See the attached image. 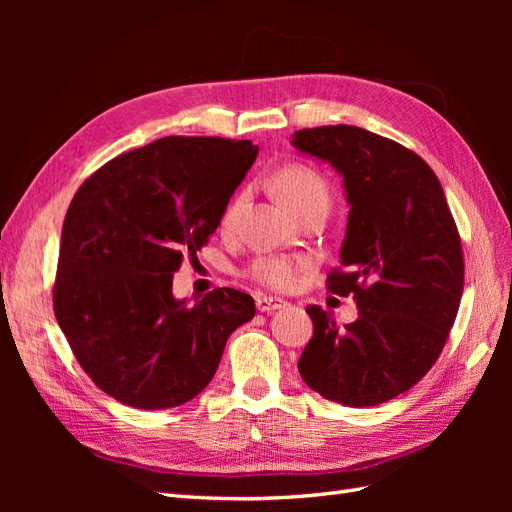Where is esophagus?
<instances>
[{"instance_id": "34e87169", "label": "esophagus", "mask_w": 512, "mask_h": 512, "mask_svg": "<svg viewBox=\"0 0 512 512\" xmlns=\"http://www.w3.org/2000/svg\"><path fill=\"white\" fill-rule=\"evenodd\" d=\"M256 307H258V312L271 314V312H275V309L286 307V301L284 299H277V297H258L256 299Z\"/></svg>"}]
</instances>
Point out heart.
<instances>
[{
	"label": "heart",
	"instance_id": "1",
	"mask_svg": "<svg viewBox=\"0 0 512 512\" xmlns=\"http://www.w3.org/2000/svg\"><path fill=\"white\" fill-rule=\"evenodd\" d=\"M275 190L294 213L309 205H327L331 203V188L327 179L318 173L316 168L307 164H288L280 173L275 175ZM243 203V196L230 200L222 215V226L228 228L235 222L239 207ZM305 269V262L292 256L282 254H265L256 256L245 269V275L254 280L256 284L265 286L269 290H290L297 284L301 271Z\"/></svg>",
	"mask_w": 512,
	"mask_h": 512
}]
</instances>
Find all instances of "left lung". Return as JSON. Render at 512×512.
<instances>
[{
  "instance_id": "left-lung-1",
  "label": "left lung",
  "mask_w": 512,
  "mask_h": 512,
  "mask_svg": "<svg viewBox=\"0 0 512 512\" xmlns=\"http://www.w3.org/2000/svg\"><path fill=\"white\" fill-rule=\"evenodd\" d=\"M292 143L344 175L348 228L327 290L359 307L337 329L307 305L314 337L299 374L337 404H384L427 374L453 329L463 292L457 224L436 173L391 138L339 123L299 130Z\"/></svg>"
}]
</instances>
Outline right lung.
Masks as SVG:
<instances>
[{
    "mask_svg": "<svg viewBox=\"0 0 512 512\" xmlns=\"http://www.w3.org/2000/svg\"><path fill=\"white\" fill-rule=\"evenodd\" d=\"M256 156L252 141L164 136L106 162L76 190L53 309L85 374L121 404L190 401L211 382L230 333L254 318V299L235 288L177 301L173 273L207 245Z\"/></svg>",
    "mask_w": 512,
    "mask_h": 512,
    "instance_id": "add662e5",
    "label": "right lung"
}]
</instances>
